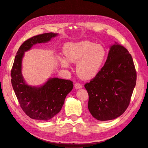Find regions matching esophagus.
Instances as JSON below:
<instances>
[{
  "mask_svg": "<svg viewBox=\"0 0 148 148\" xmlns=\"http://www.w3.org/2000/svg\"><path fill=\"white\" fill-rule=\"evenodd\" d=\"M74 87L76 89H80L82 87V84H80V83H75L74 85Z\"/></svg>",
  "mask_w": 148,
  "mask_h": 148,
  "instance_id": "esophagus-1",
  "label": "esophagus"
}]
</instances>
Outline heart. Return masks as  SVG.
Segmentation results:
<instances>
[{"label": "heart", "mask_w": 148, "mask_h": 148, "mask_svg": "<svg viewBox=\"0 0 148 148\" xmlns=\"http://www.w3.org/2000/svg\"><path fill=\"white\" fill-rule=\"evenodd\" d=\"M63 52L69 62H78L76 71L79 77L85 80L91 79L97 75L106 56L103 46L88 40L66 44ZM60 61L63 67L69 66V63L66 60L62 59Z\"/></svg>", "instance_id": "1"}]
</instances>
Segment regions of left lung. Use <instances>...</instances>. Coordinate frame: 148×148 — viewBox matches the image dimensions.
Masks as SVG:
<instances>
[{"mask_svg":"<svg viewBox=\"0 0 148 148\" xmlns=\"http://www.w3.org/2000/svg\"><path fill=\"white\" fill-rule=\"evenodd\" d=\"M136 81V71L132 55L123 46L112 45L103 68L84 85L92 116L105 121L121 116L129 106Z\"/></svg>","mask_w":148,"mask_h":148,"instance_id":"obj_1","label":"left lung"}]
</instances>
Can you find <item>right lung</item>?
Returning <instances> with one entry per match:
<instances>
[{
    "label": "right lung",
    "instance_id": "obj_1",
    "mask_svg": "<svg viewBox=\"0 0 148 148\" xmlns=\"http://www.w3.org/2000/svg\"><path fill=\"white\" fill-rule=\"evenodd\" d=\"M53 32L33 36L19 48L11 70V82L19 104L27 116L39 121H49L63 107L67 95L73 90L70 80L52 78L40 87L29 86L21 74V62L25 52L37 43H45L56 36Z\"/></svg>",
    "mask_w": 148,
    "mask_h": 148
}]
</instances>
